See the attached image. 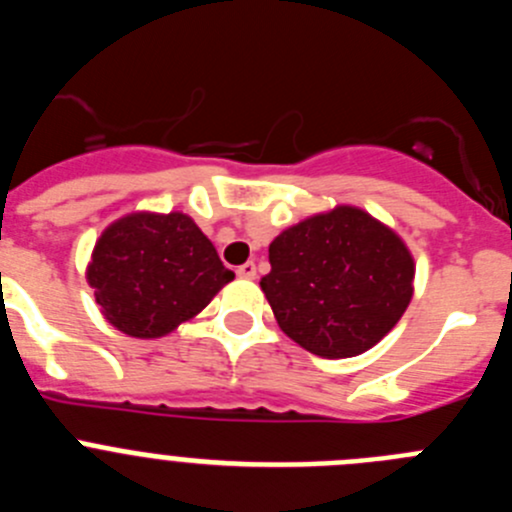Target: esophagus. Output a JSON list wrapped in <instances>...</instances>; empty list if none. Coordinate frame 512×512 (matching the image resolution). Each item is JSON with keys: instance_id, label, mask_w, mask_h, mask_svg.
I'll list each match as a JSON object with an SVG mask.
<instances>
[{"instance_id": "esophagus-1", "label": "esophagus", "mask_w": 512, "mask_h": 512, "mask_svg": "<svg viewBox=\"0 0 512 512\" xmlns=\"http://www.w3.org/2000/svg\"><path fill=\"white\" fill-rule=\"evenodd\" d=\"M235 274L241 279H256V264H253V261H246V264L235 269Z\"/></svg>"}]
</instances>
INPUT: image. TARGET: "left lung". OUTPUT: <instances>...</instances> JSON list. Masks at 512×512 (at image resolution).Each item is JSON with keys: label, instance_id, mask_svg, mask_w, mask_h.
<instances>
[{"label": "left lung", "instance_id": "1", "mask_svg": "<svg viewBox=\"0 0 512 512\" xmlns=\"http://www.w3.org/2000/svg\"><path fill=\"white\" fill-rule=\"evenodd\" d=\"M269 264L261 289L279 328L323 359L377 346L413 300L408 246L359 207L338 205L279 233Z\"/></svg>", "mask_w": 512, "mask_h": 512}]
</instances>
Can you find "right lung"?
Here are the masks:
<instances>
[{
    "label": "right lung",
    "instance_id": "obj_1",
    "mask_svg": "<svg viewBox=\"0 0 512 512\" xmlns=\"http://www.w3.org/2000/svg\"><path fill=\"white\" fill-rule=\"evenodd\" d=\"M233 277L210 238L182 212L120 217L102 233L87 269L102 315L133 338L171 333Z\"/></svg>",
    "mask_w": 512,
    "mask_h": 512
}]
</instances>
